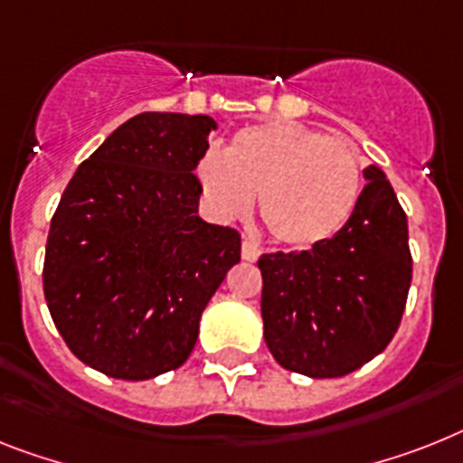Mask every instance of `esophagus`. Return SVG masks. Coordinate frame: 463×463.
<instances>
[{"label":"esophagus","instance_id":"esophagus-1","mask_svg":"<svg viewBox=\"0 0 463 463\" xmlns=\"http://www.w3.org/2000/svg\"><path fill=\"white\" fill-rule=\"evenodd\" d=\"M260 253H262V250H260V246L258 243H253V241H243V246H241V258L243 260H248V262H255V260L260 258Z\"/></svg>","mask_w":463,"mask_h":463}]
</instances>
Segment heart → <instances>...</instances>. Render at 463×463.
Instances as JSON below:
<instances>
[{
	"instance_id": "b5f03b06",
	"label": "heart",
	"mask_w": 463,
	"mask_h": 463,
	"mask_svg": "<svg viewBox=\"0 0 463 463\" xmlns=\"http://www.w3.org/2000/svg\"><path fill=\"white\" fill-rule=\"evenodd\" d=\"M196 179L220 220L248 215L258 194L267 232L284 246L312 248L338 234L353 215L362 163L338 137L274 120L239 129L224 154L208 151Z\"/></svg>"
}]
</instances>
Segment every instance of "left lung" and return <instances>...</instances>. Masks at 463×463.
Returning a JSON list of instances; mask_svg holds the SVG:
<instances>
[{"instance_id":"1","label":"left lung","mask_w":463,"mask_h":463,"mask_svg":"<svg viewBox=\"0 0 463 463\" xmlns=\"http://www.w3.org/2000/svg\"><path fill=\"white\" fill-rule=\"evenodd\" d=\"M364 179L338 234L258 260L265 343L288 372L345 376L383 353L400 326L411 284L407 215L381 167H366Z\"/></svg>"}]
</instances>
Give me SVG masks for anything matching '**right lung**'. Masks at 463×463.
Instances as JSON below:
<instances>
[{"label":"right lung","mask_w":463,"mask_h":463,"mask_svg":"<svg viewBox=\"0 0 463 463\" xmlns=\"http://www.w3.org/2000/svg\"><path fill=\"white\" fill-rule=\"evenodd\" d=\"M210 116L139 113L75 170L52 217L44 298L80 362L146 381L189 360L241 234L198 217Z\"/></svg>","instance_id":"add662e5"}]
</instances>
